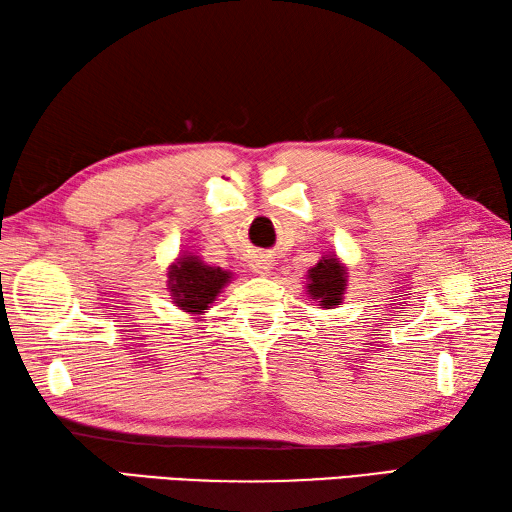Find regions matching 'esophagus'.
I'll return each mask as SVG.
<instances>
[{
	"mask_svg": "<svg viewBox=\"0 0 512 512\" xmlns=\"http://www.w3.org/2000/svg\"><path fill=\"white\" fill-rule=\"evenodd\" d=\"M250 268H253V273H257V275H268L270 270H273V259L266 255H257L253 259V264H250Z\"/></svg>",
	"mask_w": 512,
	"mask_h": 512,
	"instance_id": "34e87169",
	"label": "esophagus"
}]
</instances>
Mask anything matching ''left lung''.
<instances>
[{"label":"left lung","instance_id":"1","mask_svg":"<svg viewBox=\"0 0 512 512\" xmlns=\"http://www.w3.org/2000/svg\"><path fill=\"white\" fill-rule=\"evenodd\" d=\"M347 286V268L336 255H325L319 264L308 270V295L321 308H339Z\"/></svg>","mask_w":512,"mask_h":512}]
</instances>
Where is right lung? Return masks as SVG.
Listing matches in <instances>:
<instances>
[{"label":"right lung","mask_w":512,"mask_h":512,"mask_svg":"<svg viewBox=\"0 0 512 512\" xmlns=\"http://www.w3.org/2000/svg\"><path fill=\"white\" fill-rule=\"evenodd\" d=\"M233 273L220 266L204 264L198 255L184 253L167 270V286L171 299L182 312L200 317L213 306L226 284H231Z\"/></svg>","instance_id":"add662e5"}]
</instances>
